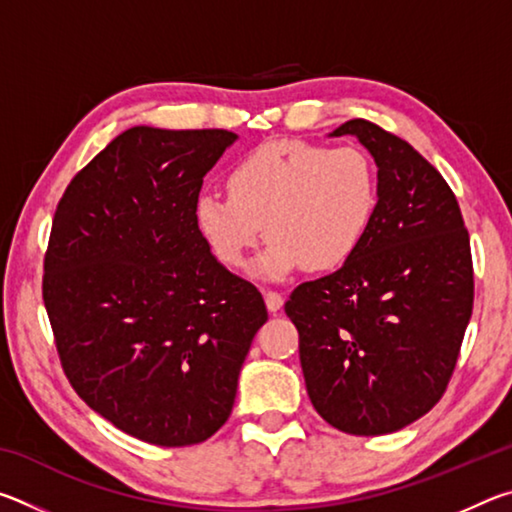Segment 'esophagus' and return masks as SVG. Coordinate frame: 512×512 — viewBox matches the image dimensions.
Here are the masks:
<instances>
[{
    "instance_id": "obj_1",
    "label": "esophagus",
    "mask_w": 512,
    "mask_h": 512,
    "mask_svg": "<svg viewBox=\"0 0 512 512\" xmlns=\"http://www.w3.org/2000/svg\"><path fill=\"white\" fill-rule=\"evenodd\" d=\"M264 300H266V307L271 314H277V311H280L284 305L282 293H277V291H264Z\"/></svg>"
}]
</instances>
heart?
Returning a JSON list of instances; mask_svg holds the SVG:
<instances>
[{
  "label": "heart",
  "instance_id": "b5f03b06",
  "mask_svg": "<svg viewBox=\"0 0 512 512\" xmlns=\"http://www.w3.org/2000/svg\"><path fill=\"white\" fill-rule=\"evenodd\" d=\"M228 192L196 198V223L219 262L246 264L266 235L257 273L282 280L298 266L311 273L348 264L366 239L379 203L377 173L354 146L327 149L275 140L244 155Z\"/></svg>",
  "mask_w": 512,
  "mask_h": 512
}]
</instances>
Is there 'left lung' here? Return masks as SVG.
Here are the masks:
<instances>
[{"mask_svg": "<svg viewBox=\"0 0 512 512\" xmlns=\"http://www.w3.org/2000/svg\"><path fill=\"white\" fill-rule=\"evenodd\" d=\"M354 135L377 164L379 203L366 239L332 275L284 305L320 418L354 436L393 433L443 397L472 316L470 235L445 178L409 142L366 119Z\"/></svg>", "mask_w": 512, "mask_h": 512, "instance_id": "8db88e82", "label": "left lung"}]
</instances>
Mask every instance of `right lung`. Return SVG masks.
I'll list each match as a JSON object with an SVG mask.
<instances>
[{"instance_id": "obj_1", "label": "right lung", "mask_w": 512, "mask_h": 512, "mask_svg": "<svg viewBox=\"0 0 512 512\" xmlns=\"http://www.w3.org/2000/svg\"><path fill=\"white\" fill-rule=\"evenodd\" d=\"M237 135L135 126L76 173L56 207L42 298L60 363L92 411L160 447L230 418L268 320L198 230L203 178Z\"/></svg>"}]
</instances>
